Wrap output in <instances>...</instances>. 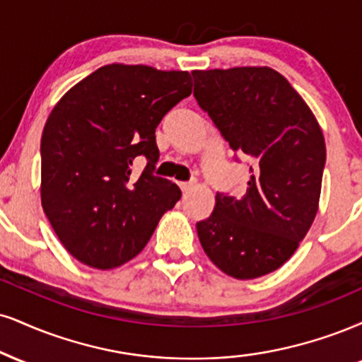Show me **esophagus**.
<instances>
[{"mask_svg":"<svg viewBox=\"0 0 362 362\" xmlns=\"http://www.w3.org/2000/svg\"><path fill=\"white\" fill-rule=\"evenodd\" d=\"M178 185H180L182 192H189V190L194 187L192 182H180V184H178Z\"/></svg>","mask_w":362,"mask_h":362,"instance_id":"obj_1","label":"esophagus"}]
</instances>
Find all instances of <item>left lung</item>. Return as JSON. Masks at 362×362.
<instances>
[{
	"label": "left lung",
	"instance_id": "8db88e82",
	"mask_svg": "<svg viewBox=\"0 0 362 362\" xmlns=\"http://www.w3.org/2000/svg\"><path fill=\"white\" fill-rule=\"evenodd\" d=\"M192 76L199 106L234 153L250 158L251 173L241 197L216 194L214 212L197 223L200 245L226 275H268L290 259L315 219L324 134L310 107L273 69H214Z\"/></svg>",
	"mask_w": 362,
	"mask_h": 362
}]
</instances>
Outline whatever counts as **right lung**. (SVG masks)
Segmentation results:
<instances>
[{"label":"right lung","instance_id":"right-lung-1","mask_svg":"<svg viewBox=\"0 0 362 362\" xmlns=\"http://www.w3.org/2000/svg\"><path fill=\"white\" fill-rule=\"evenodd\" d=\"M192 93L184 71L104 65L57 103L42 134V206L76 259L98 269L138 255L180 189L153 175L155 129ZM143 156L139 176L134 162Z\"/></svg>","mask_w":362,"mask_h":362}]
</instances>
